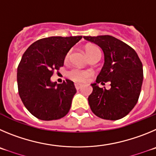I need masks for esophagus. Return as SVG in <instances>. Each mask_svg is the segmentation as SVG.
<instances>
[{"label":"esophagus","mask_w":156,"mask_h":156,"mask_svg":"<svg viewBox=\"0 0 156 156\" xmlns=\"http://www.w3.org/2000/svg\"><path fill=\"white\" fill-rule=\"evenodd\" d=\"M75 88H76V89H79V88L81 87V84L75 83Z\"/></svg>","instance_id":"obj_1"}]
</instances>
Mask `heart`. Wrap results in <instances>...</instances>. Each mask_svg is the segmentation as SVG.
Wrapping results in <instances>:
<instances>
[{
    "mask_svg": "<svg viewBox=\"0 0 156 156\" xmlns=\"http://www.w3.org/2000/svg\"><path fill=\"white\" fill-rule=\"evenodd\" d=\"M88 57H91L92 55L95 54L97 52L100 51L99 48L94 46H88L85 48ZM70 54L71 52H68V54H66L65 56V61H68L70 58ZM92 75V72L88 70H82V69H78V68H74L71 69V71L68 72V77L73 80L75 82H85L86 81L88 78H90Z\"/></svg>",
    "mask_w": 156,
    "mask_h": 156,
    "instance_id": "obj_1",
    "label": "heart"
}]
</instances>
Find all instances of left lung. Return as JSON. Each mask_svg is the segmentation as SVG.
Listing matches in <instances>:
<instances>
[{"instance_id": "8db88e82", "label": "left lung", "mask_w": 156, "mask_h": 156, "mask_svg": "<svg viewBox=\"0 0 156 156\" xmlns=\"http://www.w3.org/2000/svg\"><path fill=\"white\" fill-rule=\"evenodd\" d=\"M101 47L105 63L92 84L88 100L92 113L104 120H116L127 116L137 104L143 81V67L135 50L111 36H84ZM111 83V88H100L97 83Z\"/></svg>"}]
</instances>
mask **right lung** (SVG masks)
<instances>
[{
    "label": "right lung",
    "mask_w": 156,
    "mask_h": 156,
    "mask_svg": "<svg viewBox=\"0 0 156 156\" xmlns=\"http://www.w3.org/2000/svg\"><path fill=\"white\" fill-rule=\"evenodd\" d=\"M82 36H51L37 40L22 55L17 70L19 94L31 114L42 120H58L69 112L76 93L74 82H51L55 70Z\"/></svg>",
    "instance_id": "obj_1"
}]
</instances>
